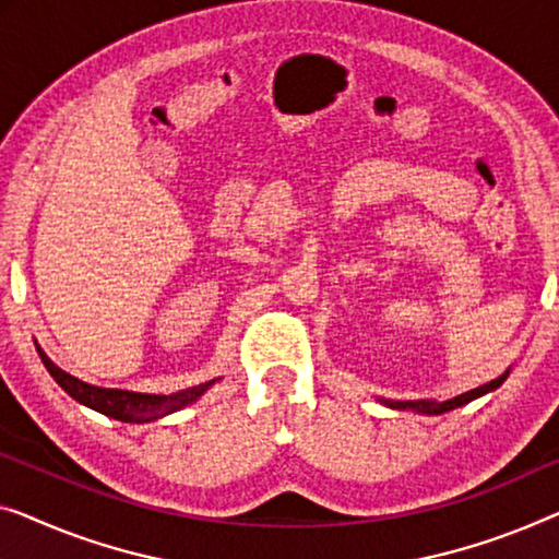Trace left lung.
Segmentation results:
<instances>
[{
  "instance_id": "obj_1",
  "label": "left lung",
  "mask_w": 559,
  "mask_h": 559,
  "mask_svg": "<svg viewBox=\"0 0 559 559\" xmlns=\"http://www.w3.org/2000/svg\"><path fill=\"white\" fill-rule=\"evenodd\" d=\"M504 379H507V373H502V377L495 379V381H489V384H485V386H477V389L466 391V394H462V396L449 399V402H444V404H437V402H386V404L391 406V409H416V412H424V414H444V412L456 409V406H462L466 402H472V399L487 394V391L497 389Z\"/></svg>"
}]
</instances>
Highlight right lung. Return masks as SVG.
I'll return each instance as SVG.
<instances>
[{"label": "right lung", "mask_w": 559, "mask_h": 559, "mask_svg": "<svg viewBox=\"0 0 559 559\" xmlns=\"http://www.w3.org/2000/svg\"><path fill=\"white\" fill-rule=\"evenodd\" d=\"M39 352L41 364L47 366V371L52 373V379L60 384L67 394H70L74 402L90 406L105 416H112L118 421H130V424H147L160 419V416H168L173 412L182 409V406L195 402V399L203 394V391L213 384H200L190 386L182 391H175L168 396H155V394H135V391H122V389H99L93 384H85V381L70 377V373L62 371L60 366L47 359V354Z\"/></svg>", "instance_id": "right-lung-1"}]
</instances>
